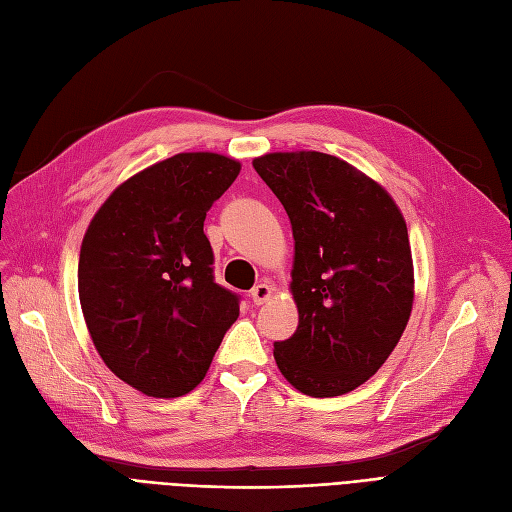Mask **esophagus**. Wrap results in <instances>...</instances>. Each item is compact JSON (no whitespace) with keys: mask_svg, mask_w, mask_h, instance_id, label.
I'll return each mask as SVG.
<instances>
[{"mask_svg":"<svg viewBox=\"0 0 512 512\" xmlns=\"http://www.w3.org/2000/svg\"><path fill=\"white\" fill-rule=\"evenodd\" d=\"M250 296H252V303L254 305H264L273 296V288L269 284H258V286L252 288Z\"/></svg>","mask_w":512,"mask_h":512,"instance_id":"1","label":"esophagus"}]
</instances>
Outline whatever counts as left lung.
Instances as JSON below:
<instances>
[{
  "label": "left lung",
  "mask_w": 512,
  "mask_h": 512,
  "mask_svg": "<svg viewBox=\"0 0 512 512\" xmlns=\"http://www.w3.org/2000/svg\"><path fill=\"white\" fill-rule=\"evenodd\" d=\"M254 169L292 224L298 328L275 362L298 392L341 396L373 377L413 309L407 222L387 190L324 152H271Z\"/></svg>",
  "instance_id": "obj_1"
}]
</instances>
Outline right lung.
<instances>
[{"mask_svg":"<svg viewBox=\"0 0 512 512\" xmlns=\"http://www.w3.org/2000/svg\"><path fill=\"white\" fill-rule=\"evenodd\" d=\"M239 171L222 154H175L122 182L86 228L78 262L86 328L105 366L146 396L195 390L239 317V296L214 281L203 233Z\"/></svg>","mask_w":512,"mask_h":512,"instance_id":"add662e5","label":"right lung"}]
</instances>
